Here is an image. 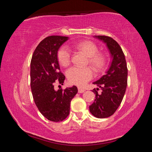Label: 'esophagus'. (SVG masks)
<instances>
[{
	"label": "esophagus",
	"instance_id": "1",
	"mask_svg": "<svg viewBox=\"0 0 152 152\" xmlns=\"http://www.w3.org/2000/svg\"><path fill=\"white\" fill-rule=\"evenodd\" d=\"M85 91V90L84 88H78V92L79 93H83Z\"/></svg>",
	"mask_w": 152,
	"mask_h": 152
}]
</instances>
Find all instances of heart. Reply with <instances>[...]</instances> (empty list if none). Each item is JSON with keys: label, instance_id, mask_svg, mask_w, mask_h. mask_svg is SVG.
Instances as JSON below:
<instances>
[{"label": "heart", "instance_id": "b5f03b06", "mask_svg": "<svg viewBox=\"0 0 152 152\" xmlns=\"http://www.w3.org/2000/svg\"><path fill=\"white\" fill-rule=\"evenodd\" d=\"M72 48L84 53L87 58L86 64L92 67L96 73L101 72L106 66V57L103 53L99 52V48L91 41H82L72 45ZM57 59L60 65L68 67L70 64V53L68 49L61 47L57 53ZM92 70L90 67L83 68H72L67 72V78L70 84L82 86L92 78Z\"/></svg>", "mask_w": 152, "mask_h": 152}]
</instances>
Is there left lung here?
Here are the masks:
<instances>
[{
	"instance_id": "1",
	"label": "left lung",
	"mask_w": 152,
	"mask_h": 152,
	"mask_svg": "<svg viewBox=\"0 0 152 152\" xmlns=\"http://www.w3.org/2000/svg\"><path fill=\"white\" fill-rule=\"evenodd\" d=\"M95 37L107 44L112 61L105 75L93 82L99 88L93 89L95 99L89 107L90 112L95 117L103 119L111 116L120 106L127 85V67L121 48L110 37L96 35ZM100 88L101 94L97 93Z\"/></svg>"
}]
</instances>
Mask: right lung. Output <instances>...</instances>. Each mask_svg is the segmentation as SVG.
Returning <instances> with one entry per match:
<instances>
[{
	"mask_svg": "<svg viewBox=\"0 0 152 152\" xmlns=\"http://www.w3.org/2000/svg\"><path fill=\"white\" fill-rule=\"evenodd\" d=\"M68 37L49 36L37 46L31 61V88L33 100L40 113L53 122L62 121L70 113V102L78 92L76 86L54 89L58 80L62 85L65 76L60 71L57 53Z\"/></svg>",
	"mask_w": 152,
	"mask_h": 152,
	"instance_id": "obj_1",
	"label": "right lung"
}]
</instances>
